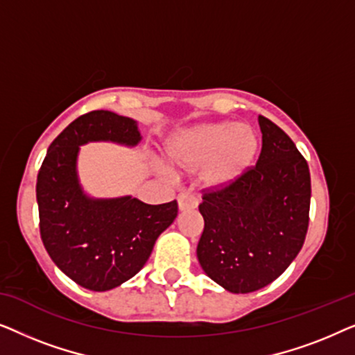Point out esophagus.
<instances>
[{
	"instance_id": "34e87169",
	"label": "esophagus",
	"mask_w": 355,
	"mask_h": 355,
	"mask_svg": "<svg viewBox=\"0 0 355 355\" xmlns=\"http://www.w3.org/2000/svg\"><path fill=\"white\" fill-rule=\"evenodd\" d=\"M197 198L191 196V193H179L178 197V207L181 211L186 210H193L197 207Z\"/></svg>"
}]
</instances>
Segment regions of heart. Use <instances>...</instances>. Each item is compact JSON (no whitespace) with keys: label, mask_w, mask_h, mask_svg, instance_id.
Masks as SVG:
<instances>
[{"label":"heart","mask_w":355,"mask_h":355,"mask_svg":"<svg viewBox=\"0 0 355 355\" xmlns=\"http://www.w3.org/2000/svg\"><path fill=\"white\" fill-rule=\"evenodd\" d=\"M164 150L173 168L184 173L203 169V182L221 191L234 186L254 166L259 135L247 124H197L174 134Z\"/></svg>","instance_id":"obj_1"}]
</instances>
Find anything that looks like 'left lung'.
<instances>
[{"label":"left lung","mask_w":355,"mask_h":355,"mask_svg":"<svg viewBox=\"0 0 355 355\" xmlns=\"http://www.w3.org/2000/svg\"><path fill=\"white\" fill-rule=\"evenodd\" d=\"M261 152L234 186L205 189V226L197 257L210 278L234 294L254 293L284 273L309 227L310 171L283 129L259 116Z\"/></svg>","instance_id":"8db88e82"}]
</instances>
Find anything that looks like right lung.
Instances as JSON below:
<instances>
[{"label": "right lung", "mask_w": 355, "mask_h": 355, "mask_svg": "<svg viewBox=\"0 0 355 355\" xmlns=\"http://www.w3.org/2000/svg\"><path fill=\"white\" fill-rule=\"evenodd\" d=\"M134 119L96 110L82 114L53 140L37 178L43 245L62 273L82 288L110 291L137 275L158 236L176 220L178 202L148 205L137 198H90L77 178L87 142H140Z\"/></svg>", "instance_id": "right-lung-1"}]
</instances>
